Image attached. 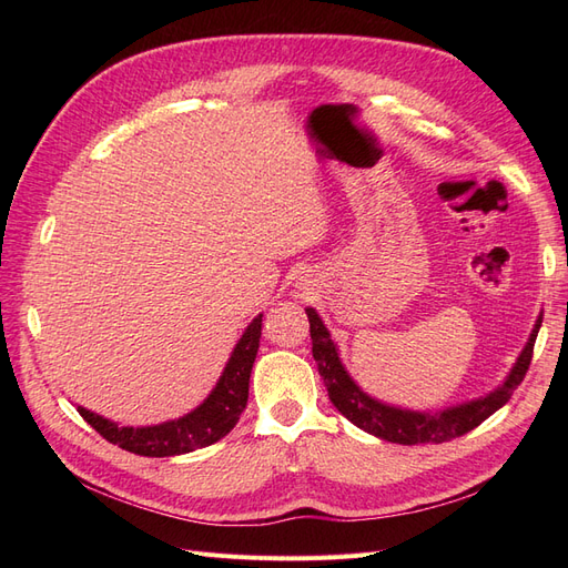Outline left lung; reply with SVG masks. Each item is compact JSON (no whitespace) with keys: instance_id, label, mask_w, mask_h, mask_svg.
<instances>
[{"instance_id":"8db88e82","label":"left lung","mask_w":568,"mask_h":568,"mask_svg":"<svg viewBox=\"0 0 568 568\" xmlns=\"http://www.w3.org/2000/svg\"><path fill=\"white\" fill-rule=\"evenodd\" d=\"M305 313H307V320H311L313 357L334 407L357 428H363V432L379 436L388 443H400V445L445 443V440L459 438L464 434H469L471 428H476L480 422H486L493 412L500 409L511 398V393L517 390V386L524 382L530 357H532V346H536V336L542 324V317H538L526 348L521 351L517 365L511 367L509 376L500 388H495L493 393L484 395V398H476L471 403H464L457 407H448L443 412H415V409L384 405L359 388L351 379L346 367L341 365L336 343L332 341L329 332H326L320 315L313 311V307H307Z\"/></svg>"}]
</instances>
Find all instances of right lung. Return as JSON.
<instances>
[{"label": "right lung", "instance_id": "right-lung-1", "mask_svg": "<svg viewBox=\"0 0 568 568\" xmlns=\"http://www.w3.org/2000/svg\"><path fill=\"white\" fill-rule=\"evenodd\" d=\"M261 332L263 315H257L248 324L244 336L239 338L230 363L209 398L180 419L140 428L118 426L115 422H109L78 405L80 417L109 443L142 457H173L213 445L232 432L248 403V379L257 346H261Z\"/></svg>", "mask_w": 568, "mask_h": 568}]
</instances>
